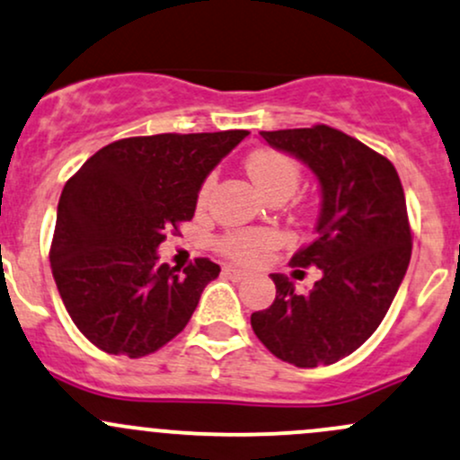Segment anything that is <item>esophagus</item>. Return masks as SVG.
<instances>
[{
	"label": "esophagus",
	"instance_id": "34e87169",
	"mask_svg": "<svg viewBox=\"0 0 460 460\" xmlns=\"http://www.w3.org/2000/svg\"><path fill=\"white\" fill-rule=\"evenodd\" d=\"M222 275L229 277V279L242 281V279H246V277H249V272L242 270V269H235V266H225V269H222Z\"/></svg>",
	"mask_w": 460,
	"mask_h": 460
}]
</instances>
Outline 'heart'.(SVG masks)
<instances>
[{
	"mask_svg": "<svg viewBox=\"0 0 460 460\" xmlns=\"http://www.w3.org/2000/svg\"><path fill=\"white\" fill-rule=\"evenodd\" d=\"M246 170L255 185L264 191L266 196L272 194H288L292 196L301 183V168L292 156H288L279 150H255L246 159ZM214 179H205L199 191V205L203 207L209 199ZM277 235L270 229H234L222 234L216 240V249L222 255L235 261H255L260 260L266 251L275 246Z\"/></svg>",
	"mask_w": 460,
	"mask_h": 460,
	"instance_id": "1",
	"label": "heart"
}]
</instances>
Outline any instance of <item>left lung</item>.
<instances>
[{"instance_id": "left-lung-1", "label": "left lung", "mask_w": 460, "mask_h": 460, "mask_svg": "<svg viewBox=\"0 0 460 460\" xmlns=\"http://www.w3.org/2000/svg\"><path fill=\"white\" fill-rule=\"evenodd\" d=\"M260 135L319 179L316 238L290 261L323 275L304 295L270 275L277 296L251 314V327L279 360L301 369L334 365L377 330L406 275L412 234L402 181L386 156L332 126Z\"/></svg>"}]
</instances>
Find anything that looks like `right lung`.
<instances>
[{"label":"right lung","mask_w":460,"mask_h":460,"mask_svg":"<svg viewBox=\"0 0 460 460\" xmlns=\"http://www.w3.org/2000/svg\"><path fill=\"white\" fill-rule=\"evenodd\" d=\"M249 130L113 141L89 156L58 200L49 264L65 307L98 349L141 358L183 332L220 266L159 264L165 234L191 220L207 174Z\"/></svg>","instance_id":"right-lung-1"}]
</instances>
